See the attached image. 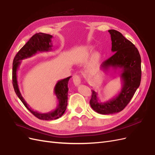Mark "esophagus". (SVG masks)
I'll return each instance as SVG.
<instances>
[{"label":"esophagus","instance_id":"1","mask_svg":"<svg viewBox=\"0 0 155 155\" xmlns=\"http://www.w3.org/2000/svg\"><path fill=\"white\" fill-rule=\"evenodd\" d=\"M73 82L75 86H78L81 83V78L78 75H75L73 78Z\"/></svg>","mask_w":155,"mask_h":155}]
</instances>
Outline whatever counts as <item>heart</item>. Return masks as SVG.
I'll return each instance as SVG.
<instances>
[{
  "label": "heart",
  "mask_w": 155,
  "mask_h": 155,
  "mask_svg": "<svg viewBox=\"0 0 155 155\" xmlns=\"http://www.w3.org/2000/svg\"><path fill=\"white\" fill-rule=\"evenodd\" d=\"M99 59H100V56L98 55H96L94 58V61L96 62V61H99Z\"/></svg>",
  "instance_id": "b5f03b06"
}]
</instances>
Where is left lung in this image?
Here are the masks:
<instances>
[{
  "mask_svg": "<svg viewBox=\"0 0 155 155\" xmlns=\"http://www.w3.org/2000/svg\"><path fill=\"white\" fill-rule=\"evenodd\" d=\"M112 41L111 51L114 54L103 62L100 70L104 72L110 68L119 70L121 89L112 99L101 102L97 93L92 90L90 105L95 112L101 114H112L122 110L132 99L141 81V57L135 46L115 30H109Z\"/></svg>",
  "mask_w": 155,
  "mask_h": 155,
  "instance_id": "obj_1",
  "label": "left lung"
}]
</instances>
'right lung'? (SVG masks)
Instances as JSON below:
<instances>
[{
	"instance_id": "right-lung-1",
	"label": "right lung",
	"mask_w": 155,
	"mask_h": 155,
	"mask_svg": "<svg viewBox=\"0 0 155 155\" xmlns=\"http://www.w3.org/2000/svg\"><path fill=\"white\" fill-rule=\"evenodd\" d=\"M52 37V35L46 34L44 33L35 34L18 51L13 61L12 83L14 91L18 97L27 109L37 118L43 120H53L58 119L64 113L67 109L68 101V83L71 76L61 79L56 83L54 92L58 101V105L56 107L55 109L51 112H46V113H41V112L33 110L21 95L18 85L17 70L21 63V61L31 58L38 52H47V51H50L52 50L51 47L53 46L51 41Z\"/></svg>"
}]
</instances>
